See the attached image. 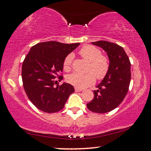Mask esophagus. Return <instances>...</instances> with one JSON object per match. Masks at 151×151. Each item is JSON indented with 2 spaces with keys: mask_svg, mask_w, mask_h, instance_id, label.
Listing matches in <instances>:
<instances>
[{
  "mask_svg": "<svg viewBox=\"0 0 151 151\" xmlns=\"http://www.w3.org/2000/svg\"><path fill=\"white\" fill-rule=\"evenodd\" d=\"M82 89H80V88H75V91L76 92H81V91H82Z\"/></svg>",
  "mask_w": 151,
  "mask_h": 151,
  "instance_id": "34e87169",
  "label": "esophagus"
}]
</instances>
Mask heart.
Segmentation results:
<instances>
[{
	"instance_id": "b5f03b06",
	"label": "heart",
	"mask_w": 151,
	"mask_h": 151,
	"mask_svg": "<svg viewBox=\"0 0 151 151\" xmlns=\"http://www.w3.org/2000/svg\"><path fill=\"white\" fill-rule=\"evenodd\" d=\"M80 54L83 59L90 62L88 69V73L81 74L73 73L67 76V82L78 88H84L95 82L96 78L102 80L105 77L109 69V61L105 55H101V50L91 45L85 46L81 48ZM74 55L70 53L65 58L63 69L65 71H71Z\"/></svg>"
}]
</instances>
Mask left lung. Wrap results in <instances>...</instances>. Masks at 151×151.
I'll list each match as a JSON object with an SVG mask.
<instances>
[{
    "label": "left lung",
    "instance_id": "8db88e82",
    "mask_svg": "<svg viewBox=\"0 0 151 151\" xmlns=\"http://www.w3.org/2000/svg\"><path fill=\"white\" fill-rule=\"evenodd\" d=\"M100 46L107 54L109 69L103 81L94 90V99L87 107L94 113H105L115 109L121 104L129 89L131 63L124 48L117 44L100 40L91 42Z\"/></svg>",
    "mask_w": 151,
    "mask_h": 151
}]
</instances>
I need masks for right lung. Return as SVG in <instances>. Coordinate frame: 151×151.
Segmentation results:
<instances>
[{"label": "right lung", "mask_w": 151, "mask_h": 151, "mask_svg": "<svg viewBox=\"0 0 151 151\" xmlns=\"http://www.w3.org/2000/svg\"><path fill=\"white\" fill-rule=\"evenodd\" d=\"M80 43L64 44L56 41L34 45L25 57L22 65L24 88L29 101L45 113H56L63 109L69 95L74 92L72 85L64 82L57 84L55 79L63 80V61Z\"/></svg>", "instance_id": "right-lung-1"}]
</instances>
